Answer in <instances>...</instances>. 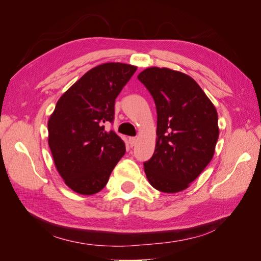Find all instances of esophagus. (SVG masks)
I'll list each match as a JSON object with an SVG mask.
<instances>
[{
	"label": "esophagus",
	"mask_w": 261,
	"mask_h": 261,
	"mask_svg": "<svg viewBox=\"0 0 261 261\" xmlns=\"http://www.w3.org/2000/svg\"><path fill=\"white\" fill-rule=\"evenodd\" d=\"M128 141H129L130 146H132V147H134V146H135V145L137 144V138H136V137H129Z\"/></svg>",
	"instance_id": "obj_1"
}]
</instances>
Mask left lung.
<instances>
[{
  "mask_svg": "<svg viewBox=\"0 0 261 261\" xmlns=\"http://www.w3.org/2000/svg\"><path fill=\"white\" fill-rule=\"evenodd\" d=\"M156 108L153 155L144 163L152 187L163 193L186 189L211 161L219 138L215 106L192 77L149 67L138 75Z\"/></svg>",
  "mask_w": 261,
  "mask_h": 261,
  "instance_id": "left-lung-1",
  "label": "left lung"
}]
</instances>
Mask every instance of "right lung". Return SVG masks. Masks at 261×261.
<instances>
[{"label": "right lung", "mask_w": 261, "mask_h": 261, "mask_svg": "<svg viewBox=\"0 0 261 261\" xmlns=\"http://www.w3.org/2000/svg\"><path fill=\"white\" fill-rule=\"evenodd\" d=\"M137 67L105 63L93 67L59 99L49 118V147L65 184L82 195L103 188L126 149L105 123L114 120V103Z\"/></svg>", "instance_id": "right-lung-1"}]
</instances>
